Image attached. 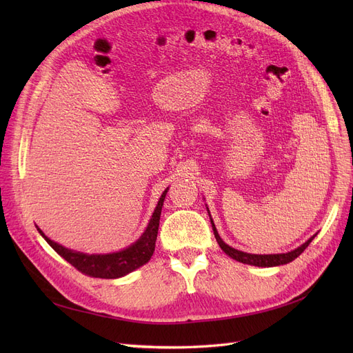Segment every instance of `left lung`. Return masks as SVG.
I'll return each instance as SVG.
<instances>
[{
    "mask_svg": "<svg viewBox=\"0 0 353 353\" xmlns=\"http://www.w3.org/2000/svg\"><path fill=\"white\" fill-rule=\"evenodd\" d=\"M210 222H212L213 234H215V239H216V241H218V244H219V248H221L223 252H225V253L230 256V258L236 259V261H239V262H241V263H248V265H253V266H263V268H266V266H268V268H270V266L285 265V263H288V262L294 261L299 254H302V252L307 248L309 243H311V241L315 239V236H316V234H315V236H312L306 243H303L302 245H299L297 249H294V250H292V252H288V253L252 254V253H245V252L234 249V248H231V245L223 243L222 239L219 237V234H218L216 228H215V223H213L212 219H210Z\"/></svg>",
    "mask_w": 353,
    "mask_h": 353,
    "instance_id": "left-lung-1",
    "label": "left lung"
}]
</instances>
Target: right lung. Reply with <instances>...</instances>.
I'll return each mask as SVG.
<instances>
[{"label": "right lung", "instance_id": "add662e5", "mask_svg": "<svg viewBox=\"0 0 353 353\" xmlns=\"http://www.w3.org/2000/svg\"><path fill=\"white\" fill-rule=\"evenodd\" d=\"M166 188L163 191L162 197L159 199L157 206L153 212L152 219L148 222L143 236L138 239L130 248H126L121 252L108 253V254H87L81 252H74L70 249L63 248L59 243L50 240L44 232L39 228V234L46 239V241L54 249L63 259L68 261L72 266H74L78 271L85 275L94 276V279H119L126 274L140 268L144 263L150 261L156 248V239L159 231V222H160V213H162L163 200L168 193Z\"/></svg>", "mask_w": 353, "mask_h": 353}]
</instances>
